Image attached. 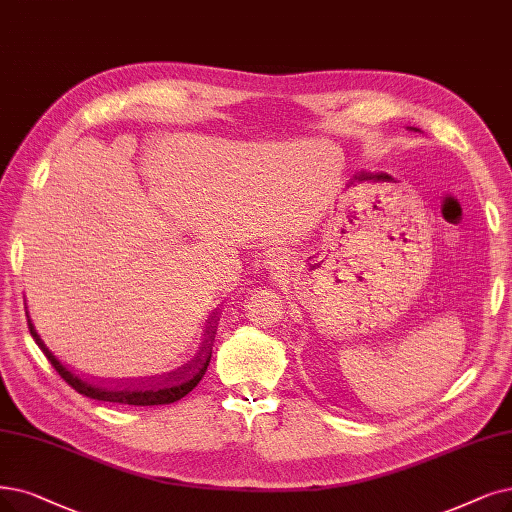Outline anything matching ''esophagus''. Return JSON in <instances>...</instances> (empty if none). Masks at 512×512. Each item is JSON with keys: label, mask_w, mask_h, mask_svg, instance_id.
Returning <instances> with one entry per match:
<instances>
[{"label": "esophagus", "mask_w": 512, "mask_h": 512, "mask_svg": "<svg viewBox=\"0 0 512 512\" xmlns=\"http://www.w3.org/2000/svg\"><path fill=\"white\" fill-rule=\"evenodd\" d=\"M285 262H288V256H285V252L279 250V248H273V250L267 254V267H269L273 273H279V271L285 267Z\"/></svg>", "instance_id": "esophagus-1"}]
</instances>
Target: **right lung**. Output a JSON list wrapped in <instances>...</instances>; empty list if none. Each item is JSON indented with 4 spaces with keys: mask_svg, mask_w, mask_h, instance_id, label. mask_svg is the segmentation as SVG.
Segmentation results:
<instances>
[{
    "mask_svg": "<svg viewBox=\"0 0 512 512\" xmlns=\"http://www.w3.org/2000/svg\"><path fill=\"white\" fill-rule=\"evenodd\" d=\"M27 323H29V332H31L33 340L37 342L39 349L44 351L48 361L54 365V370L60 374V378H63L69 386H73L79 395L96 399V401L124 403V405H168V403L180 401L182 397L189 395L193 388L199 384L203 374H206L208 365H210V357H212V346H214L218 319L214 317L208 323L206 334H203L201 349H199L197 357L191 363L182 365L180 370L170 372L168 376L157 378V380H149L147 384H117V386L88 382L81 376H77L75 372H71L69 367H65L54 357V353L44 344V340L39 338L37 330L29 319V313H27Z\"/></svg>",
    "mask_w": 512,
    "mask_h": 512,
    "instance_id": "right-lung-1",
    "label": "right lung"
}]
</instances>
